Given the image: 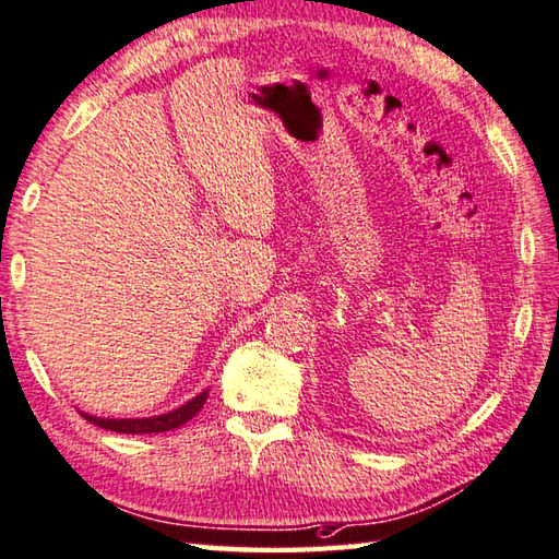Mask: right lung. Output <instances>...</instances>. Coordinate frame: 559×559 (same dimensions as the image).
<instances>
[{
  "instance_id": "right-lung-1",
  "label": "right lung",
  "mask_w": 559,
  "mask_h": 559,
  "mask_svg": "<svg viewBox=\"0 0 559 559\" xmlns=\"http://www.w3.org/2000/svg\"><path fill=\"white\" fill-rule=\"evenodd\" d=\"M206 396L209 392H202L194 399H189L185 406L170 411V414L151 416V418H99V416H87V414L82 416L87 418L90 424L114 430V433H165V430L180 428L189 418H194L199 414V408L204 406Z\"/></svg>"
}]
</instances>
